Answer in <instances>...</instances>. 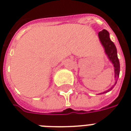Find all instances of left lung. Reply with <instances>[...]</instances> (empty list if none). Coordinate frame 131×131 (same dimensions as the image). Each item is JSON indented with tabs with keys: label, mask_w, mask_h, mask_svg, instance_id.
<instances>
[{
	"label": "left lung",
	"mask_w": 131,
	"mask_h": 131,
	"mask_svg": "<svg viewBox=\"0 0 131 131\" xmlns=\"http://www.w3.org/2000/svg\"><path fill=\"white\" fill-rule=\"evenodd\" d=\"M99 37L100 41L102 45L103 46L105 53L107 56L108 58L112 62L113 65L114 67V73H115V79H116V83L113 86L111 87V88L103 92L101 94H104L107 92L112 90L115 85L117 83V80L119 78L120 75V62L118 60V54H117V49H116V45L111 41L110 38V34L108 32L107 30L103 29L101 31L99 32Z\"/></svg>",
	"instance_id": "8db88e82"
}]
</instances>
